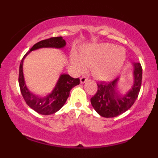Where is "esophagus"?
<instances>
[{"label":"esophagus","mask_w":158,"mask_h":158,"mask_svg":"<svg viewBox=\"0 0 158 158\" xmlns=\"http://www.w3.org/2000/svg\"><path fill=\"white\" fill-rule=\"evenodd\" d=\"M87 80H88V78H87L86 77H81L80 78V82L81 83V84H83V83L86 82Z\"/></svg>","instance_id":"esophagus-1"}]
</instances>
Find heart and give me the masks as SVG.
Returning <instances> with one entry per match:
<instances>
[{
  "instance_id": "heart-1",
  "label": "heart",
  "mask_w": 158,
  "mask_h": 158,
  "mask_svg": "<svg viewBox=\"0 0 158 158\" xmlns=\"http://www.w3.org/2000/svg\"><path fill=\"white\" fill-rule=\"evenodd\" d=\"M126 60V51L121 47L103 43L83 47L79 56L75 52L71 61L79 72L85 71L87 66L91 67L94 77L99 80L108 81L118 74Z\"/></svg>"
}]
</instances>
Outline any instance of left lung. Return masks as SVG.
<instances>
[{"label":"left lung","instance_id":"1","mask_svg":"<svg viewBox=\"0 0 158 158\" xmlns=\"http://www.w3.org/2000/svg\"><path fill=\"white\" fill-rule=\"evenodd\" d=\"M133 66L134 84L126 94H119L117 92L119 79L108 83H98L97 91L90 99V102L99 115L106 118L115 117L133 106L140 90L143 73L140 63H134Z\"/></svg>","mask_w":158,"mask_h":158}]
</instances>
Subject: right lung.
Masks as SVG:
<instances>
[{
	"instance_id": "add662e5",
	"label": "right lung",
	"mask_w": 158,
	"mask_h": 158,
	"mask_svg": "<svg viewBox=\"0 0 158 158\" xmlns=\"http://www.w3.org/2000/svg\"><path fill=\"white\" fill-rule=\"evenodd\" d=\"M66 45V42L62 37H52L50 39L42 40L36 43L23 57L19 68V82L21 93L25 102L32 109L40 114L50 115L61 109L66 102L69 97L70 91L76 85H79L80 80L79 78L74 79L68 74H61L56 83L52 91L46 97H39L31 93L27 88L23 74V62L25 57L32 50L43 48H62Z\"/></svg>"
}]
</instances>
